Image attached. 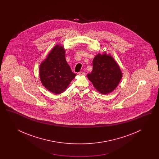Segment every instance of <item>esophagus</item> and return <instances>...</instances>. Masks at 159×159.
Returning a JSON list of instances; mask_svg holds the SVG:
<instances>
[{
	"mask_svg": "<svg viewBox=\"0 0 159 159\" xmlns=\"http://www.w3.org/2000/svg\"><path fill=\"white\" fill-rule=\"evenodd\" d=\"M78 74H79V75H80V76H84V75H85V73H84V71H80V72H79Z\"/></svg>",
	"mask_w": 159,
	"mask_h": 159,
	"instance_id": "34e87169",
	"label": "esophagus"
}]
</instances>
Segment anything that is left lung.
<instances>
[{
	"mask_svg": "<svg viewBox=\"0 0 159 159\" xmlns=\"http://www.w3.org/2000/svg\"><path fill=\"white\" fill-rule=\"evenodd\" d=\"M93 70L88 78L94 88L101 94L106 95L116 89L122 77L117 62L106 51L98 53L93 60Z\"/></svg>",
	"mask_w": 159,
	"mask_h": 159,
	"instance_id": "obj_1",
	"label": "left lung"
}]
</instances>
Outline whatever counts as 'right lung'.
I'll return each mask as SVG.
<instances>
[{
    "instance_id": "1",
    "label": "right lung",
    "mask_w": 159,
    "mask_h": 159,
    "mask_svg": "<svg viewBox=\"0 0 159 159\" xmlns=\"http://www.w3.org/2000/svg\"><path fill=\"white\" fill-rule=\"evenodd\" d=\"M65 51L63 45L57 44L39 66L41 83L55 94H60L65 91L76 76L66 61Z\"/></svg>"
}]
</instances>
